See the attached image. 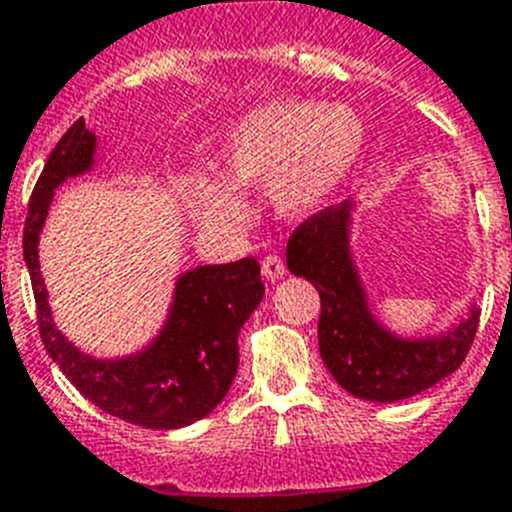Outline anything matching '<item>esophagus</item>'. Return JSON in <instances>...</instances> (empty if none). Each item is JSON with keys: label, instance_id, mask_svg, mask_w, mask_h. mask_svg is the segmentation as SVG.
Masks as SVG:
<instances>
[{"label": "esophagus", "instance_id": "1", "mask_svg": "<svg viewBox=\"0 0 512 512\" xmlns=\"http://www.w3.org/2000/svg\"><path fill=\"white\" fill-rule=\"evenodd\" d=\"M261 274L269 281H276L287 274V266H284V261H281L279 256H271L269 253V256H264V261H261Z\"/></svg>", "mask_w": 512, "mask_h": 512}]
</instances>
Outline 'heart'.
Returning a JSON list of instances; mask_svg holds the SVG:
<instances>
[{
	"label": "heart",
	"mask_w": 512,
	"mask_h": 512,
	"mask_svg": "<svg viewBox=\"0 0 512 512\" xmlns=\"http://www.w3.org/2000/svg\"><path fill=\"white\" fill-rule=\"evenodd\" d=\"M365 124L345 103L276 98L246 111L225 131L223 172L190 170L180 190L190 210L213 228L248 220L241 190L266 185L274 210L307 218L325 208L358 170Z\"/></svg>",
	"instance_id": "obj_1"
}]
</instances>
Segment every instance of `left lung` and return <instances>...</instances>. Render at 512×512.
Masks as SVG:
<instances>
[{
	"label": "left lung",
	"instance_id": "8db88e82",
	"mask_svg": "<svg viewBox=\"0 0 512 512\" xmlns=\"http://www.w3.org/2000/svg\"><path fill=\"white\" fill-rule=\"evenodd\" d=\"M358 200L312 215L292 233L287 266L320 292V355L337 383L353 396L393 403L452 375L470 353L480 307L434 335L403 337L378 320L353 253Z\"/></svg>",
	"mask_w": 512,
	"mask_h": 512
}]
</instances>
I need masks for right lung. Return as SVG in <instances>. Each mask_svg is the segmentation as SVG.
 Wrapping results in <instances>:
<instances>
[{
	"label": "right lung",
	"mask_w": 512,
	"mask_h": 512,
	"mask_svg": "<svg viewBox=\"0 0 512 512\" xmlns=\"http://www.w3.org/2000/svg\"><path fill=\"white\" fill-rule=\"evenodd\" d=\"M96 134L78 119L55 144L32 190L22 253L30 271L45 350L83 396L106 414L144 429H180L218 406L238 370V332L264 299L256 259L195 266L175 279L157 335L137 353L96 358L58 330L40 271V233L55 190L96 164Z\"/></svg>",
	"instance_id": "1"
}]
</instances>
